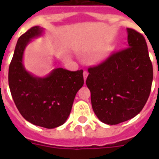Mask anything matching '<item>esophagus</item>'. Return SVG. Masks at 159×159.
<instances>
[{
    "instance_id": "obj_1",
    "label": "esophagus",
    "mask_w": 159,
    "mask_h": 159,
    "mask_svg": "<svg viewBox=\"0 0 159 159\" xmlns=\"http://www.w3.org/2000/svg\"><path fill=\"white\" fill-rule=\"evenodd\" d=\"M87 76H88V72H87V71H84V72H83V77H84L85 82H86V80H87Z\"/></svg>"
}]
</instances>
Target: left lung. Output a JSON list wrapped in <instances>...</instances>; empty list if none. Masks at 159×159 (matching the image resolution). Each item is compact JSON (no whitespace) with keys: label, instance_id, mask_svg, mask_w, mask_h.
I'll list each match as a JSON object with an SVG mask.
<instances>
[{"label":"left lung","instance_id":"1","mask_svg":"<svg viewBox=\"0 0 159 159\" xmlns=\"http://www.w3.org/2000/svg\"><path fill=\"white\" fill-rule=\"evenodd\" d=\"M128 48L89 67L86 84L93 111L106 125H117L138 115L148 101L153 82V65L145 39L127 29Z\"/></svg>","mask_w":159,"mask_h":159}]
</instances>
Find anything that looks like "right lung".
Segmentation results:
<instances>
[{
    "mask_svg": "<svg viewBox=\"0 0 159 159\" xmlns=\"http://www.w3.org/2000/svg\"><path fill=\"white\" fill-rule=\"evenodd\" d=\"M43 32V28L34 26L19 38L9 67V87L16 107L26 120L53 129L66 122L84 80L82 70L72 72L57 67L40 77L25 69L23 57L26 47Z\"/></svg>",
    "mask_w": 159,
    "mask_h": 159,
    "instance_id": "right-lung-1",
    "label": "right lung"
}]
</instances>
